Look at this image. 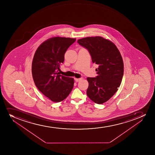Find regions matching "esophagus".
<instances>
[{"mask_svg": "<svg viewBox=\"0 0 155 155\" xmlns=\"http://www.w3.org/2000/svg\"><path fill=\"white\" fill-rule=\"evenodd\" d=\"M82 80V78H76L75 79V81L76 82H79Z\"/></svg>", "mask_w": 155, "mask_h": 155, "instance_id": "esophagus-1", "label": "esophagus"}]
</instances>
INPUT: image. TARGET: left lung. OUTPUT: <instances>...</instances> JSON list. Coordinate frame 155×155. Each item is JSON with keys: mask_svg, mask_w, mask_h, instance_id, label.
<instances>
[{"mask_svg": "<svg viewBox=\"0 0 155 155\" xmlns=\"http://www.w3.org/2000/svg\"><path fill=\"white\" fill-rule=\"evenodd\" d=\"M77 42L88 49L92 63L98 66L97 76L87 78V95L94 103L102 104L114 95L121 84L124 73L121 54L114 43L101 36L85 37Z\"/></svg>", "mask_w": 155, "mask_h": 155, "instance_id": "left-lung-1", "label": "left lung"}]
</instances>
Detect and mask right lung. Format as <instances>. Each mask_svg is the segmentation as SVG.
<instances>
[{
  "instance_id": "right-lung-1",
  "label": "right lung",
  "mask_w": 155,
  "mask_h": 155,
  "mask_svg": "<svg viewBox=\"0 0 155 155\" xmlns=\"http://www.w3.org/2000/svg\"><path fill=\"white\" fill-rule=\"evenodd\" d=\"M75 41V38L52 37L41 43L34 54L32 73L35 84L54 102L63 101L73 88L74 79L60 75V68L65 52Z\"/></svg>"
}]
</instances>
